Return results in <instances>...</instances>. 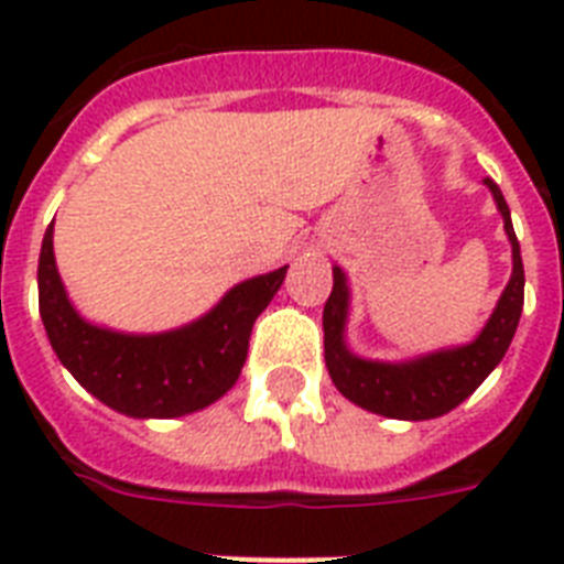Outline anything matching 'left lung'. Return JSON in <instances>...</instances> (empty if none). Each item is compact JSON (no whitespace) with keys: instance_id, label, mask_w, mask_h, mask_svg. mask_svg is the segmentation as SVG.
Masks as SVG:
<instances>
[{"instance_id":"obj_1","label":"left lung","mask_w":564,"mask_h":564,"mask_svg":"<svg viewBox=\"0 0 564 564\" xmlns=\"http://www.w3.org/2000/svg\"><path fill=\"white\" fill-rule=\"evenodd\" d=\"M482 185L495 196L497 212L503 217L506 238L512 243V276L474 341L441 347L400 361L365 359L347 344L350 282L338 264L332 268V294L323 308V352H326L332 382L350 403L394 421H432L453 412L462 400H468L486 382L488 373L503 361L523 312V261L521 243L512 229V214L500 187L491 178H482Z\"/></svg>"}]
</instances>
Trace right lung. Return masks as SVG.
Listing matches in <instances>:
<instances>
[{"instance_id": "add662e5", "label": "right lung", "mask_w": 564, "mask_h": 564, "mask_svg": "<svg viewBox=\"0 0 564 564\" xmlns=\"http://www.w3.org/2000/svg\"><path fill=\"white\" fill-rule=\"evenodd\" d=\"M52 223L37 261V303L52 350L78 386L126 417L164 421L217 403L238 382L252 323L276 296L288 268L243 279L185 326L120 332L87 321L73 305L55 264Z\"/></svg>"}]
</instances>
